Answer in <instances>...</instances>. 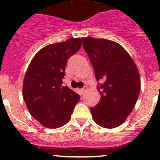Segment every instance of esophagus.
<instances>
[{"label": "esophagus", "instance_id": "esophagus-1", "mask_svg": "<svg viewBox=\"0 0 160 160\" xmlns=\"http://www.w3.org/2000/svg\"><path fill=\"white\" fill-rule=\"evenodd\" d=\"M87 86H84V87H83V88H82L81 90H80V91H81L82 94H83V93H84L85 92L87 91Z\"/></svg>", "mask_w": 160, "mask_h": 160}]
</instances>
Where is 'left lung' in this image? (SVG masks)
Returning a JSON list of instances; mask_svg holds the SVG:
<instances>
[{
    "mask_svg": "<svg viewBox=\"0 0 160 160\" xmlns=\"http://www.w3.org/2000/svg\"><path fill=\"white\" fill-rule=\"evenodd\" d=\"M90 58L101 98L90 107L92 117L103 128L112 129L123 123L133 110L140 92V77L132 58L120 44L91 37L82 38Z\"/></svg>",
    "mask_w": 160,
    "mask_h": 160,
    "instance_id": "8db88e82",
    "label": "left lung"
}]
</instances>
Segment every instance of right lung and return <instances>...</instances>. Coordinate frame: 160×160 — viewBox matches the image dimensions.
Masks as SVG:
<instances>
[{"instance_id": "obj_1", "label": "right lung", "mask_w": 160, "mask_h": 160, "mask_svg": "<svg viewBox=\"0 0 160 160\" xmlns=\"http://www.w3.org/2000/svg\"><path fill=\"white\" fill-rule=\"evenodd\" d=\"M82 39L49 44L35 54L23 83V97L30 113L47 128L63 127L71 117L80 95L63 87L67 60L80 49Z\"/></svg>"}]
</instances>
